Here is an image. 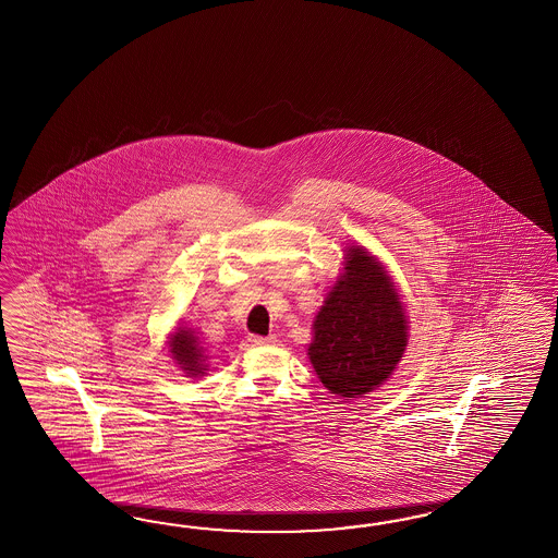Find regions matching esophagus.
Returning a JSON list of instances; mask_svg holds the SVG:
<instances>
[{
    "label": "esophagus",
    "instance_id": "34e87169",
    "mask_svg": "<svg viewBox=\"0 0 558 558\" xmlns=\"http://www.w3.org/2000/svg\"><path fill=\"white\" fill-rule=\"evenodd\" d=\"M250 342H252V344H256V347H264V344H274V342H276V337H274V335H268V337L252 335V337H250Z\"/></svg>",
    "mask_w": 558,
    "mask_h": 558
}]
</instances>
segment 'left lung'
<instances>
[{
	"mask_svg": "<svg viewBox=\"0 0 558 558\" xmlns=\"http://www.w3.org/2000/svg\"><path fill=\"white\" fill-rule=\"evenodd\" d=\"M408 316L393 278L361 245H349L344 272L316 314L308 359L339 397H363L393 375L408 347Z\"/></svg>",
	"mask_w": 558,
	"mask_h": 558,
	"instance_id": "1",
	"label": "left lung"
}]
</instances>
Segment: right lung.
Returning <instances> with one entry per match:
<instances>
[{"instance_id": "1", "label": "right lung", "mask_w": 558, "mask_h": 558, "mask_svg": "<svg viewBox=\"0 0 558 558\" xmlns=\"http://www.w3.org/2000/svg\"><path fill=\"white\" fill-rule=\"evenodd\" d=\"M169 353L187 377H204L207 371V354L193 328L178 327L169 340Z\"/></svg>"}]
</instances>
